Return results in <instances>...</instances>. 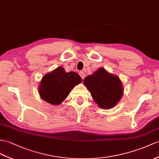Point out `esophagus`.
Here are the masks:
<instances>
[{
	"label": "esophagus",
	"mask_w": 159,
	"mask_h": 159,
	"mask_svg": "<svg viewBox=\"0 0 159 159\" xmlns=\"http://www.w3.org/2000/svg\"><path fill=\"white\" fill-rule=\"evenodd\" d=\"M79 75H80V77H82V80H84V78H85V74H84V72H82V71H80V73H79Z\"/></svg>",
	"instance_id": "34e87169"
}]
</instances>
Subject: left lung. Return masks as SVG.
<instances>
[{"label": "left lung", "mask_w": 159, "mask_h": 159, "mask_svg": "<svg viewBox=\"0 0 159 159\" xmlns=\"http://www.w3.org/2000/svg\"><path fill=\"white\" fill-rule=\"evenodd\" d=\"M84 84L101 109H111L115 107L123 93L121 81L104 68H100L92 75L87 76Z\"/></svg>", "instance_id": "8db88e82"}]
</instances>
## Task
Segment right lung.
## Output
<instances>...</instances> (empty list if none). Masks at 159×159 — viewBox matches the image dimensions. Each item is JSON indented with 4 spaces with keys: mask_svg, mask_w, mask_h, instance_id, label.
I'll list each match as a JSON object with an SVG mask.
<instances>
[{
    "mask_svg": "<svg viewBox=\"0 0 159 159\" xmlns=\"http://www.w3.org/2000/svg\"><path fill=\"white\" fill-rule=\"evenodd\" d=\"M81 82L82 78L77 73H67L63 67H59L42 77L38 91L44 101L58 105Z\"/></svg>",
    "mask_w": 159,
    "mask_h": 159,
    "instance_id": "add662e5",
    "label": "right lung"
}]
</instances>
